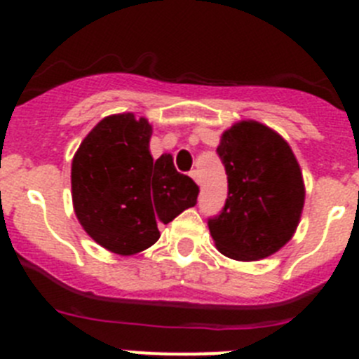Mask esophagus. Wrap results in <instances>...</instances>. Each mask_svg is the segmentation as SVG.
<instances>
[{"instance_id":"1","label":"esophagus","mask_w":359,"mask_h":359,"mask_svg":"<svg viewBox=\"0 0 359 359\" xmlns=\"http://www.w3.org/2000/svg\"><path fill=\"white\" fill-rule=\"evenodd\" d=\"M190 177H192L198 185H201V176H199L198 170H192V172H190Z\"/></svg>"}]
</instances>
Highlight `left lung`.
Segmentation results:
<instances>
[{
  "label": "left lung",
  "instance_id": "obj_1",
  "mask_svg": "<svg viewBox=\"0 0 359 359\" xmlns=\"http://www.w3.org/2000/svg\"><path fill=\"white\" fill-rule=\"evenodd\" d=\"M217 154L228 198L223 212L208 219L215 248L243 262L273 255L294 236L306 199L290 144L264 123L241 120L221 135Z\"/></svg>",
  "mask_w": 359,
  "mask_h": 359
}]
</instances>
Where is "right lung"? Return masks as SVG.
Here are the masks:
<instances>
[{"mask_svg": "<svg viewBox=\"0 0 359 359\" xmlns=\"http://www.w3.org/2000/svg\"><path fill=\"white\" fill-rule=\"evenodd\" d=\"M152 126L133 113L109 115L86 135L72 161L73 210L102 248L135 255L160 239L158 224L194 207L198 185L172 154L151 156Z\"/></svg>", "mask_w": 359, "mask_h": 359, "instance_id": "1", "label": "right lung"}]
</instances>
